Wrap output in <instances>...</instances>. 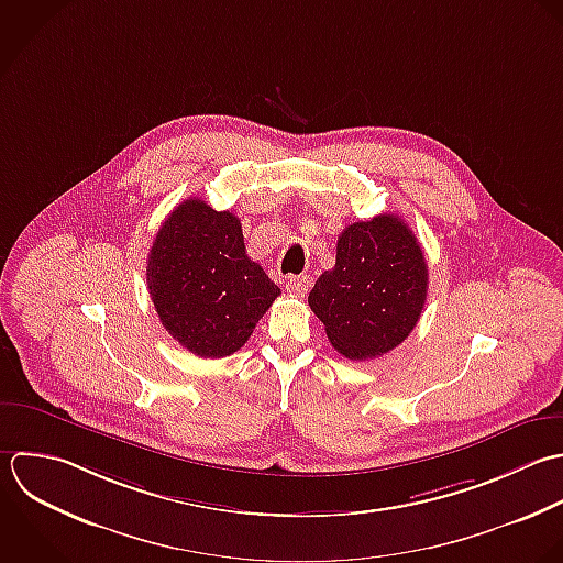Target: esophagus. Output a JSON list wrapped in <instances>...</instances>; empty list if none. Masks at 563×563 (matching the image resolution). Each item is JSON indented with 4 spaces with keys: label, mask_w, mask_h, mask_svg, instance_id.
Here are the masks:
<instances>
[{
    "label": "esophagus",
    "mask_w": 563,
    "mask_h": 563,
    "mask_svg": "<svg viewBox=\"0 0 563 563\" xmlns=\"http://www.w3.org/2000/svg\"><path fill=\"white\" fill-rule=\"evenodd\" d=\"M285 287H287L289 294L302 298V296H307V291H309V287H311V280H309L307 276H291V278H287V285H285Z\"/></svg>",
    "instance_id": "1"
}]
</instances>
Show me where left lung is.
I'll return each instance as SVG.
<instances>
[{
  "label": "left lung",
  "mask_w": 563,
  "mask_h": 563,
  "mask_svg": "<svg viewBox=\"0 0 563 563\" xmlns=\"http://www.w3.org/2000/svg\"><path fill=\"white\" fill-rule=\"evenodd\" d=\"M428 296L423 250L397 214L344 228L335 267L309 294L333 349L364 362L397 349L417 327Z\"/></svg>",
  "instance_id": "left-lung-1"
}]
</instances>
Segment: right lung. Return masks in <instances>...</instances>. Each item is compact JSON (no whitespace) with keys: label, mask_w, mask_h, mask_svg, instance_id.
I'll list each match as a JSON object with an SVG mask.
<instances>
[{"label":"right lung","mask_w":563,"mask_h":563,"mask_svg":"<svg viewBox=\"0 0 563 563\" xmlns=\"http://www.w3.org/2000/svg\"><path fill=\"white\" fill-rule=\"evenodd\" d=\"M146 285L164 329L199 357L239 351L280 296L278 285L245 254L239 217L195 197L181 201L157 230Z\"/></svg>","instance_id":"obj_1"}]
</instances>
